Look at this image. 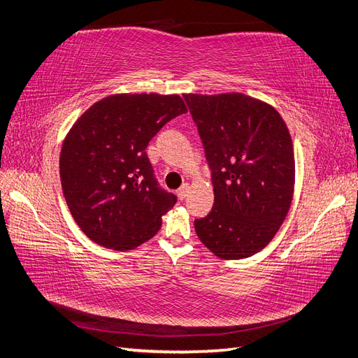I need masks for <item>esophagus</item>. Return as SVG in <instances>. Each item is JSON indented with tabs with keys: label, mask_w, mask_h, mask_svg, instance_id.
I'll use <instances>...</instances> for the list:
<instances>
[{
	"label": "esophagus",
	"mask_w": 358,
	"mask_h": 358,
	"mask_svg": "<svg viewBox=\"0 0 358 358\" xmlns=\"http://www.w3.org/2000/svg\"><path fill=\"white\" fill-rule=\"evenodd\" d=\"M188 189H189V185H188V184H184V185H182V187L178 189V197H179L180 201L185 199L187 194H188Z\"/></svg>",
	"instance_id": "34e87169"
}]
</instances>
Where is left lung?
Masks as SVG:
<instances>
[{"instance_id": "left-lung-1", "label": "left lung", "mask_w": 358, "mask_h": 358, "mask_svg": "<svg viewBox=\"0 0 358 358\" xmlns=\"http://www.w3.org/2000/svg\"><path fill=\"white\" fill-rule=\"evenodd\" d=\"M211 169L214 205L196 234L220 259H245L273 241L296 182L291 134L279 112L243 93L184 94Z\"/></svg>"}]
</instances>
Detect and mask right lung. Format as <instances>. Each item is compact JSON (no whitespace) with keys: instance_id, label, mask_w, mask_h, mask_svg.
<instances>
[{"instance_id":"obj_1","label":"right lung","mask_w":358,"mask_h":358,"mask_svg":"<svg viewBox=\"0 0 358 358\" xmlns=\"http://www.w3.org/2000/svg\"><path fill=\"white\" fill-rule=\"evenodd\" d=\"M187 107L179 94L119 93L85 110L62 142L69 210L90 241L127 251L155 237L176 196L159 187L145 148Z\"/></svg>"}]
</instances>
